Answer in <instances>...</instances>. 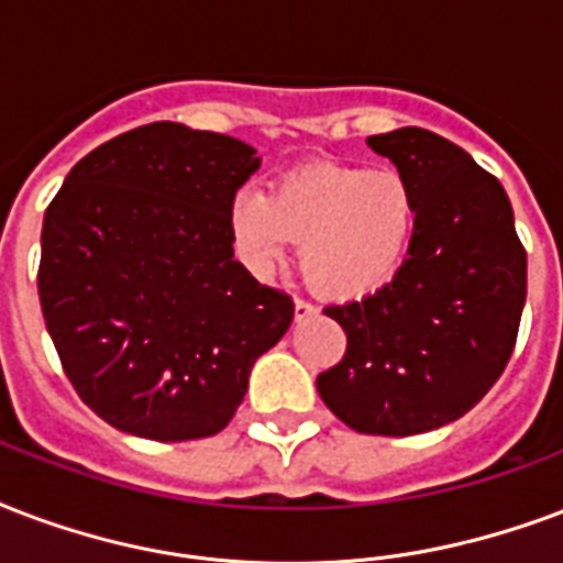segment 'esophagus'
Here are the masks:
<instances>
[{
	"instance_id": "34e87169",
	"label": "esophagus",
	"mask_w": 563,
	"mask_h": 563,
	"mask_svg": "<svg viewBox=\"0 0 563 563\" xmlns=\"http://www.w3.org/2000/svg\"><path fill=\"white\" fill-rule=\"evenodd\" d=\"M316 307H312L310 300L303 298H295V319H310V316H316Z\"/></svg>"
}]
</instances>
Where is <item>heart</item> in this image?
<instances>
[{
    "instance_id": "heart-1",
    "label": "heart",
    "mask_w": 563,
    "mask_h": 563,
    "mask_svg": "<svg viewBox=\"0 0 563 563\" xmlns=\"http://www.w3.org/2000/svg\"><path fill=\"white\" fill-rule=\"evenodd\" d=\"M416 203L393 167L310 165L268 191H242L230 206V230L256 272H268L291 242L312 289L360 298L384 286L413 235Z\"/></svg>"
}]
</instances>
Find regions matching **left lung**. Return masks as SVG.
<instances>
[{"label":"left lung","mask_w":563,"mask_h":563,"mask_svg":"<svg viewBox=\"0 0 563 563\" xmlns=\"http://www.w3.org/2000/svg\"><path fill=\"white\" fill-rule=\"evenodd\" d=\"M368 147L410 186L413 239L386 286L324 310L349 345L316 386L351 431L413 437L470 413L508 366L526 247L501 183L466 150L419 126L372 135Z\"/></svg>","instance_id":"8db88e82"}]
</instances>
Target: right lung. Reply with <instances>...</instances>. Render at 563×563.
Segmentation results:
<instances>
[{
  "mask_svg": "<svg viewBox=\"0 0 563 563\" xmlns=\"http://www.w3.org/2000/svg\"><path fill=\"white\" fill-rule=\"evenodd\" d=\"M244 141L158 120L76 162L46 206L37 295L93 413L156 443L224 431L295 303L233 260Z\"/></svg>",
  "mask_w": 563,
  "mask_h": 563,
  "instance_id": "obj_1",
  "label": "right lung"
}]
</instances>
